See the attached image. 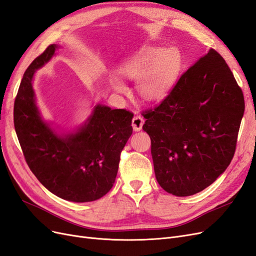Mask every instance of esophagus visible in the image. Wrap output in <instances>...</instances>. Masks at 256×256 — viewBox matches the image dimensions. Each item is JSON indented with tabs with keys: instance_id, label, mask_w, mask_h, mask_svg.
<instances>
[{
	"instance_id": "1",
	"label": "esophagus",
	"mask_w": 256,
	"mask_h": 256,
	"mask_svg": "<svg viewBox=\"0 0 256 256\" xmlns=\"http://www.w3.org/2000/svg\"><path fill=\"white\" fill-rule=\"evenodd\" d=\"M144 120L141 115H134V118H132V128L134 131H140L143 127Z\"/></svg>"
}]
</instances>
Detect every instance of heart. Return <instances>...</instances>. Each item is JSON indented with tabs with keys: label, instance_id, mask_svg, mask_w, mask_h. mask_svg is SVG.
Listing matches in <instances>:
<instances>
[{
	"label": "heart",
	"instance_id": "obj_1",
	"mask_svg": "<svg viewBox=\"0 0 256 256\" xmlns=\"http://www.w3.org/2000/svg\"><path fill=\"white\" fill-rule=\"evenodd\" d=\"M182 68V54L175 47L145 46L122 65V72L138 82V94L147 102L164 99L176 84ZM111 86L126 92L127 86L118 76L111 78Z\"/></svg>",
	"mask_w": 256,
	"mask_h": 256
}]
</instances>
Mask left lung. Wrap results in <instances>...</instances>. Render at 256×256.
Masks as SVG:
<instances>
[{
    "label": "left lung",
    "instance_id": "1",
    "mask_svg": "<svg viewBox=\"0 0 256 256\" xmlns=\"http://www.w3.org/2000/svg\"><path fill=\"white\" fill-rule=\"evenodd\" d=\"M244 112L242 90L214 49L143 116L161 188L189 196L210 186L230 166Z\"/></svg>",
    "mask_w": 256,
    "mask_h": 256
}]
</instances>
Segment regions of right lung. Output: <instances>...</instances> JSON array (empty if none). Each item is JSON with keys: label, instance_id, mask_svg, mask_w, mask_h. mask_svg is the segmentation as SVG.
I'll return each mask as SVG.
<instances>
[{"label": "right lung", "instance_id": "add662e5", "mask_svg": "<svg viewBox=\"0 0 256 256\" xmlns=\"http://www.w3.org/2000/svg\"><path fill=\"white\" fill-rule=\"evenodd\" d=\"M58 48L50 44L23 74L14 106V129L28 168L44 187L66 200L92 202L113 187L134 114L98 104L81 126L58 132L38 109L33 80Z\"/></svg>", "mask_w": 256, "mask_h": 256}]
</instances>
